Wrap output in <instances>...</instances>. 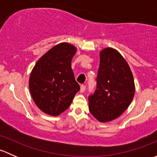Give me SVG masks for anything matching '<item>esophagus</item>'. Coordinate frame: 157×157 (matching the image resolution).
Segmentation results:
<instances>
[{
	"mask_svg": "<svg viewBox=\"0 0 157 157\" xmlns=\"http://www.w3.org/2000/svg\"><path fill=\"white\" fill-rule=\"evenodd\" d=\"M85 90H86V86L83 84H82L81 86H80V93H83V92H84Z\"/></svg>",
	"mask_w": 157,
	"mask_h": 157,
	"instance_id": "obj_1",
	"label": "esophagus"
}]
</instances>
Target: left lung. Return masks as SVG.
Segmentation results:
<instances>
[{
	"mask_svg": "<svg viewBox=\"0 0 157 157\" xmlns=\"http://www.w3.org/2000/svg\"><path fill=\"white\" fill-rule=\"evenodd\" d=\"M96 89L89 96V109L93 117L106 122L119 117L134 98V77L128 63L115 49L100 52Z\"/></svg>",
	"mask_w": 157,
	"mask_h": 157,
	"instance_id": "8db88e82",
	"label": "left lung"
}]
</instances>
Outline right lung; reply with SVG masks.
I'll use <instances>...</instances> for the list:
<instances>
[{"label": "right lung", "mask_w": 157, "mask_h": 157, "mask_svg": "<svg viewBox=\"0 0 157 157\" xmlns=\"http://www.w3.org/2000/svg\"><path fill=\"white\" fill-rule=\"evenodd\" d=\"M76 52L71 44H58L46 52L33 69L30 93L36 105L45 113L52 116L62 113L80 90L71 68Z\"/></svg>", "instance_id": "obj_1"}]
</instances>
